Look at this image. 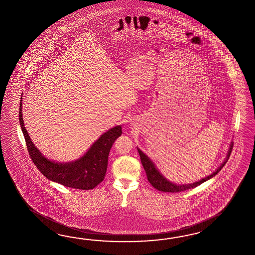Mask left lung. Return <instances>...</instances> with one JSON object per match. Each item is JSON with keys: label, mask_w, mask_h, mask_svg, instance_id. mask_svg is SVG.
Returning a JSON list of instances; mask_svg holds the SVG:
<instances>
[{"label": "left lung", "mask_w": 255, "mask_h": 255, "mask_svg": "<svg viewBox=\"0 0 255 255\" xmlns=\"http://www.w3.org/2000/svg\"><path fill=\"white\" fill-rule=\"evenodd\" d=\"M232 147H233V143L231 142L230 144L229 152L227 154L225 160L213 173L206 176L202 180L195 181V182H193V183H189V184H177V183H174L172 181L168 180L167 178H165V176H163L160 173V171L156 168L155 163L150 159L148 155H145L143 151L139 149L138 147H137V150H138V153L140 155L142 165H143V168L145 170L147 179H148V181L151 183V185L154 187L155 189H156L157 191H160V192H165V193H179V192H182V191H186V190H189V189L195 188V187L198 186L200 184L204 183L206 180H210L211 178L215 177L221 170V168H223L225 164L228 161V159L230 158V153L232 151Z\"/></svg>", "instance_id": "8db88e82"}]
</instances>
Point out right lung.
<instances>
[{
	"label": "right lung",
	"instance_id": "add662e5",
	"mask_svg": "<svg viewBox=\"0 0 255 255\" xmlns=\"http://www.w3.org/2000/svg\"><path fill=\"white\" fill-rule=\"evenodd\" d=\"M22 98L19 107V123L32 160L37 169L48 180L63 186L79 190H91L105 178L108 158L112 144L122 135V126L118 125L107 130L93 143L90 148L78 159L71 162L50 160L37 149L25 129L22 114Z\"/></svg>",
	"mask_w": 255,
	"mask_h": 255
}]
</instances>
